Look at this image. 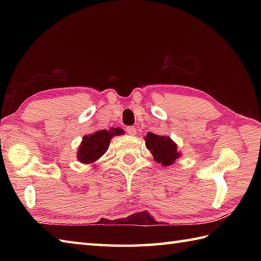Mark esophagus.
Returning a JSON list of instances; mask_svg holds the SVG:
<instances>
[{
  "label": "esophagus",
  "mask_w": 261,
  "mask_h": 261,
  "mask_svg": "<svg viewBox=\"0 0 261 261\" xmlns=\"http://www.w3.org/2000/svg\"><path fill=\"white\" fill-rule=\"evenodd\" d=\"M126 134H129L130 136H135L136 132H137V129L135 126H126Z\"/></svg>",
  "instance_id": "esophagus-1"
}]
</instances>
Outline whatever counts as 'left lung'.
Segmentation results:
<instances>
[{"mask_svg": "<svg viewBox=\"0 0 261 261\" xmlns=\"http://www.w3.org/2000/svg\"><path fill=\"white\" fill-rule=\"evenodd\" d=\"M145 141L146 147L151 151L153 159L165 167L174 164L180 157L181 153L177 150V145L169 137L148 132Z\"/></svg>", "mask_w": 261, "mask_h": 261, "instance_id": "obj_1", "label": "left lung"}]
</instances>
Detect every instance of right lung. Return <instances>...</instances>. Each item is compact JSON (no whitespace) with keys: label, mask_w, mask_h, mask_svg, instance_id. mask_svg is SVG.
<instances>
[{"label":"right lung","mask_w":261,"mask_h":261,"mask_svg":"<svg viewBox=\"0 0 261 261\" xmlns=\"http://www.w3.org/2000/svg\"><path fill=\"white\" fill-rule=\"evenodd\" d=\"M124 134L121 127H112L110 131L98 130L90 136L83 138L81 146L77 151V159L83 164H93L103 156L109 149L111 139L114 136Z\"/></svg>","instance_id":"add662e5"}]
</instances>
